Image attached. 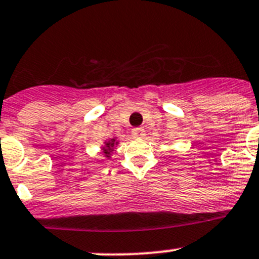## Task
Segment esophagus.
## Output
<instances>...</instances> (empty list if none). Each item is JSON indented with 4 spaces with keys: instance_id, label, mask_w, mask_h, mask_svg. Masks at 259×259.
Masks as SVG:
<instances>
[{
    "instance_id": "34e87169",
    "label": "esophagus",
    "mask_w": 259,
    "mask_h": 259,
    "mask_svg": "<svg viewBox=\"0 0 259 259\" xmlns=\"http://www.w3.org/2000/svg\"><path fill=\"white\" fill-rule=\"evenodd\" d=\"M133 137L135 138H144L145 137V130L143 127H135L132 132Z\"/></svg>"
}]
</instances>
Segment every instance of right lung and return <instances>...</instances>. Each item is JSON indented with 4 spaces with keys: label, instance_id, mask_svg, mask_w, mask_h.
I'll list each match as a JSON object with an SVG mask.
<instances>
[{
    "label": "right lung",
    "instance_id": "obj_1",
    "mask_svg": "<svg viewBox=\"0 0 259 259\" xmlns=\"http://www.w3.org/2000/svg\"><path fill=\"white\" fill-rule=\"evenodd\" d=\"M119 142L116 140V138H111V139L104 142V145H101V151H103V155L105 156L106 159H111V155L116 149Z\"/></svg>",
    "mask_w": 259,
    "mask_h": 259
}]
</instances>
